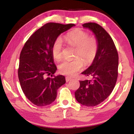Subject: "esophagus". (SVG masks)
I'll return each instance as SVG.
<instances>
[{
    "label": "esophagus",
    "mask_w": 134,
    "mask_h": 134,
    "mask_svg": "<svg viewBox=\"0 0 134 134\" xmlns=\"http://www.w3.org/2000/svg\"><path fill=\"white\" fill-rule=\"evenodd\" d=\"M71 80H72V78L70 77H65V81H66V82H69V81Z\"/></svg>",
    "instance_id": "1"
}]
</instances>
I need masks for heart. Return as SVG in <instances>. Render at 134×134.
I'll list each match as a JSON object with an SVG mask.
<instances>
[{
    "label": "heart",
    "mask_w": 134,
    "mask_h": 134,
    "mask_svg": "<svg viewBox=\"0 0 134 134\" xmlns=\"http://www.w3.org/2000/svg\"><path fill=\"white\" fill-rule=\"evenodd\" d=\"M64 38L68 44L76 47L74 56L77 57L71 61H62L58 65V69L62 74L72 76L82 69L81 58L86 65H89L93 62L98 51V42L96 38L89 37L87 32L80 29L70 32ZM63 49L62 40L57 38L51 47L52 55L55 60H58L62 58Z\"/></svg>",
    "instance_id": "1"
}]
</instances>
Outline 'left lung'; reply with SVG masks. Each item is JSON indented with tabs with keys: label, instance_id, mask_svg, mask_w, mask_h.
Instances as JSON below:
<instances>
[{
	"label": "left lung",
	"instance_id": "obj_1",
	"mask_svg": "<svg viewBox=\"0 0 134 134\" xmlns=\"http://www.w3.org/2000/svg\"><path fill=\"white\" fill-rule=\"evenodd\" d=\"M82 26L94 34L99 48L92 65L82 72L92 79L80 81L75 97L81 105L94 106L105 100L114 89L118 76V54L112 38L102 26L94 22Z\"/></svg>",
	"mask_w": 134,
	"mask_h": 134
}]
</instances>
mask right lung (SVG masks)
I'll return each instance as SVG.
<instances>
[{"label":"right lung","mask_w":134,"mask_h":134,"mask_svg":"<svg viewBox=\"0 0 134 134\" xmlns=\"http://www.w3.org/2000/svg\"><path fill=\"white\" fill-rule=\"evenodd\" d=\"M75 26L54 22L45 24L26 41L19 57L18 78L26 97L38 106L50 105L57 92L65 83L62 75L53 77L57 70L51 47L59 35Z\"/></svg>","instance_id":"right-lung-1"}]
</instances>
